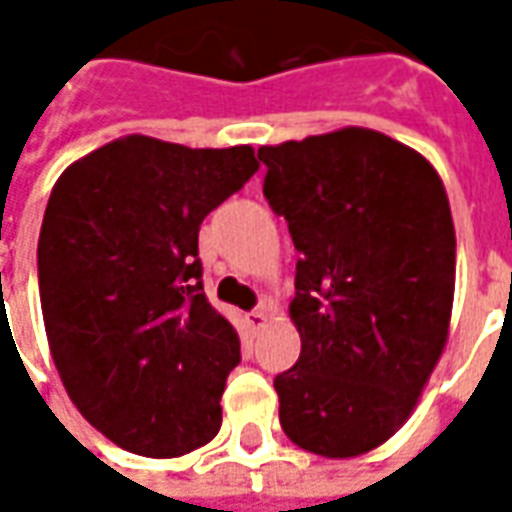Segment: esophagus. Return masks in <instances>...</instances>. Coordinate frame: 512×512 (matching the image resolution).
<instances>
[{
  "instance_id": "obj_1",
  "label": "esophagus",
  "mask_w": 512,
  "mask_h": 512,
  "mask_svg": "<svg viewBox=\"0 0 512 512\" xmlns=\"http://www.w3.org/2000/svg\"><path fill=\"white\" fill-rule=\"evenodd\" d=\"M246 323H249V329H252V332H263L268 323V312L263 310V307H257V310H252L249 315H246Z\"/></svg>"
}]
</instances>
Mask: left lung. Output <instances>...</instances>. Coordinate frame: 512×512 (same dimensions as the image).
Segmentation results:
<instances>
[{"instance_id": "8db88e82", "label": "left lung", "mask_w": 512, "mask_h": 512, "mask_svg": "<svg viewBox=\"0 0 512 512\" xmlns=\"http://www.w3.org/2000/svg\"><path fill=\"white\" fill-rule=\"evenodd\" d=\"M296 263L299 362L279 422L323 458L376 450L411 417L450 332L455 227L439 172L370 128L260 147Z\"/></svg>"}]
</instances>
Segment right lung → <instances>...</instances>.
<instances>
[{
	"mask_svg": "<svg viewBox=\"0 0 512 512\" xmlns=\"http://www.w3.org/2000/svg\"><path fill=\"white\" fill-rule=\"evenodd\" d=\"M249 145L123 136L65 169L38 241L43 323L84 419L145 458H180L222 428L241 362L202 290V219L255 175Z\"/></svg>",
	"mask_w": 512,
	"mask_h": 512,
	"instance_id": "right-lung-1",
	"label": "right lung"
}]
</instances>
